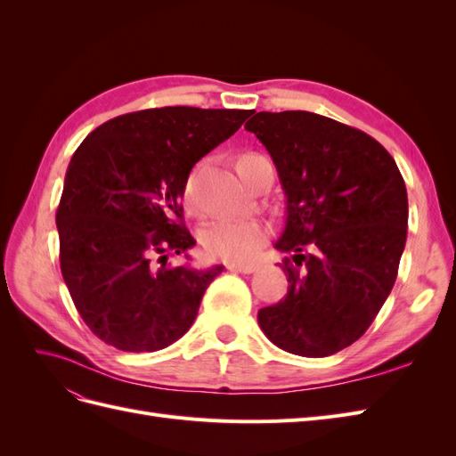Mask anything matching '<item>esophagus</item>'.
Here are the masks:
<instances>
[{"instance_id": "esophagus-1", "label": "esophagus", "mask_w": 456, "mask_h": 456, "mask_svg": "<svg viewBox=\"0 0 456 456\" xmlns=\"http://www.w3.org/2000/svg\"><path fill=\"white\" fill-rule=\"evenodd\" d=\"M230 272H240V273H253L256 270L255 265H238V262H232L228 265Z\"/></svg>"}]
</instances>
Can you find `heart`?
Wrapping results in <instances>:
<instances>
[{
	"mask_svg": "<svg viewBox=\"0 0 456 456\" xmlns=\"http://www.w3.org/2000/svg\"><path fill=\"white\" fill-rule=\"evenodd\" d=\"M194 186L196 175H191L186 184L188 196H191ZM266 238L268 228L256 218H224L203 232L201 243L207 255L213 258L226 262H247L256 255Z\"/></svg>",
	"mask_w": 456,
	"mask_h": 456,
	"instance_id": "1",
	"label": "heart"
}]
</instances>
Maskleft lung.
<instances>
[{"label": "left lung", "instance_id": "left-lung-1", "mask_svg": "<svg viewBox=\"0 0 456 456\" xmlns=\"http://www.w3.org/2000/svg\"><path fill=\"white\" fill-rule=\"evenodd\" d=\"M266 146L287 198L275 249L289 253L287 295L258 310L275 346L325 357L375 320L397 278L407 240V190L394 158L367 133L287 110L245 123Z\"/></svg>", "mask_w": 456, "mask_h": 456}]
</instances>
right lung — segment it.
I'll list each match as a JSON object with an SVG mask.
<instances>
[{
  "mask_svg": "<svg viewBox=\"0 0 456 456\" xmlns=\"http://www.w3.org/2000/svg\"><path fill=\"white\" fill-rule=\"evenodd\" d=\"M249 116L150 108L102 123L76 150L57 209L61 270L81 320L110 346L156 352L194 323L224 266H165L196 245L181 200L191 167Z\"/></svg>",
  "mask_w": 456,
  "mask_h": 456,
  "instance_id": "right-lung-1",
  "label": "right lung"
}]
</instances>
